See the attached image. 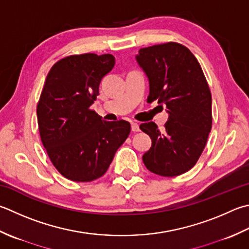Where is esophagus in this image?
Masks as SVG:
<instances>
[{
  "mask_svg": "<svg viewBox=\"0 0 249 249\" xmlns=\"http://www.w3.org/2000/svg\"><path fill=\"white\" fill-rule=\"evenodd\" d=\"M130 126H131V130L133 131H139V125L136 123V122H131L130 123Z\"/></svg>",
  "mask_w": 249,
  "mask_h": 249,
  "instance_id": "obj_1",
  "label": "esophagus"
}]
</instances>
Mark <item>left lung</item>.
<instances>
[{
    "label": "left lung",
    "instance_id": "obj_1",
    "mask_svg": "<svg viewBox=\"0 0 249 249\" xmlns=\"http://www.w3.org/2000/svg\"><path fill=\"white\" fill-rule=\"evenodd\" d=\"M136 59L149 79L147 101L164 104L168 113L163 129L153 122L139 126L152 140L143 163L163 177L184 174L196 164L212 129V94L205 75L196 56L179 43L141 48Z\"/></svg>",
    "mask_w": 249,
    "mask_h": 249
}]
</instances>
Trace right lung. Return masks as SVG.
<instances>
[{
  "mask_svg": "<svg viewBox=\"0 0 249 249\" xmlns=\"http://www.w3.org/2000/svg\"><path fill=\"white\" fill-rule=\"evenodd\" d=\"M114 63L111 53L68 56L52 67L44 83L36 107L41 140L53 166L72 181L104 176L130 133L127 121H105L89 109Z\"/></svg>",
  "mask_w": 249,
  "mask_h": 249,
  "instance_id": "obj_1",
  "label": "right lung"
}]
</instances>
